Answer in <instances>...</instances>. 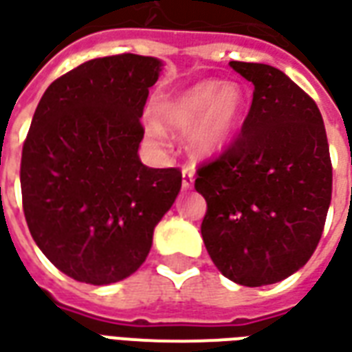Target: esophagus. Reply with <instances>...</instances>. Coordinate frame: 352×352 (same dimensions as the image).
Returning <instances> with one entry per match:
<instances>
[{
  "instance_id": "34e87169",
  "label": "esophagus",
  "mask_w": 352,
  "mask_h": 352,
  "mask_svg": "<svg viewBox=\"0 0 352 352\" xmlns=\"http://www.w3.org/2000/svg\"><path fill=\"white\" fill-rule=\"evenodd\" d=\"M194 186V171L192 169L184 168L183 169V188L184 190H188V188H192Z\"/></svg>"
}]
</instances>
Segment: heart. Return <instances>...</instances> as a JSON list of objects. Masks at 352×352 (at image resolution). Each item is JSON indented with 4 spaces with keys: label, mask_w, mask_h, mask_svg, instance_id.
<instances>
[{
    "label": "heart",
    "mask_w": 352,
    "mask_h": 352,
    "mask_svg": "<svg viewBox=\"0 0 352 352\" xmlns=\"http://www.w3.org/2000/svg\"><path fill=\"white\" fill-rule=\"evenodd\" d=\"M245 107L244 89L238 83L201 82L188 87L158 108L160 124L173 131L186 132V148L196 158H215L232 141ZM158 124L146 125V135L154 142L164 141Z\"/></svg>",
    "instance_id": "1"
}]
</instances>
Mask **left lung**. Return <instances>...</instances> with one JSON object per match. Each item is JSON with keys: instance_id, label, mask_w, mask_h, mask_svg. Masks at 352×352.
<instances>
[{"instance_id": "obj_1", "label": "left lung", "mask_w": 352, "mask_h": 352, "mask_svg": "<svg viewBox=\"0 0 352 352\" xmlns=\"http://www.w3.org/2000/svg\"><path fill=\"white\" fill-rule=\"evenodd\" d=\"M230 68L255 89L242 133L198 169L194 186L208 201L201 238L223 276L267 286L297 272L320 242L330 148L316 102L282 70L238 60Z\"/></svg>"}]
</instances>
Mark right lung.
Returning <instances> with one entry per match:
<instances>
[{
  "label": "right lung",
  "mask_w": 352,
  "mask_h": 352,
  "mask_svg": "<svg viewBox=\"0 0 352 352\" xmlns=\"http://www.w3.org/2000/svg\"><path fill=\"white\" fill-rule=\"evenodd\" d=\"M164 63L93 58L51 83L22 146L21 188L30 234L70 278L107 286L131 276L152 248L183 175L139 158L142 108Z\"/></svg>",
  "instance_id": "1"
}]
</instances>
